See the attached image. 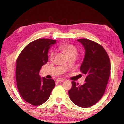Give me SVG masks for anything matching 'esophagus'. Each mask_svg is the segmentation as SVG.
<instances>
[{
	"instance_id": "1",
	"label": "esophagus",
	"mask_w": 124,
	"mask_h": 124,
	"mask_svg": "<svg viewBox=\"0 0 124 124\" xmlns=\"http://www.w3.org/2000/svg\"><path fill=\"white\" fill-rule=\"evenodd\" d=\"M64 80V79H63V78H57V79H56V82H60V81H63Z\"/></svg>"
}]
</instances>
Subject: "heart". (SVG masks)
Listing matches in <instances>:
<instances>
[{"mask_svg":"<svg viewBox=\"0 0 124 124\" xmlns=\"http://www.w3.org/2000/svg\"><path fill=\"white\" fill-rule=\"evenodd\" d=\"M60 49H61L62 51L64 52V54L67 56L68 57H69L72 56H76L77 55L78 51L77 48H76L74 46L72 45H63L60 46L59 47ZM55 51H52L50 54V59H53L55 56Z\"/></svg>","mask_w":124,"mask_h":124,"instance_id":"obj_1","label":"heart"}]
</instances>
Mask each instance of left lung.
I'll return each instance as SVG.
<instances>
[{
    "label": "left lung",
    "mask_w": 124,
    "mask_h": 124,
    "mask_svg": "<svg viewBox=\"0 0 124 124\" xmlns=\"http://www.w3.org/2000/svg\"><path fill=\"white\" fill-rule=\"evenodd\" d=\"M85 50L80 70L86 76L85 83L79 86L73 81L68 91L71 101L77 106L87 108L95 104L102 98L109 79L111 63L104 48L87 39H79Z\"/></svg>",
    "instance_id": "1"
}]
</instances>
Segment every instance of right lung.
Returning <instances> with one entry per match:
<instances>
[{
	"instance_id": "obj_1",
	"label": "right lung",
	"mask_w": 124,
	"mask_h": 124,
	"mask_svg": "<svg viewBox=\"0 0 124 124\" xmlns=\"http://www.w3.org/2000/svg\"><path fill=\"white\" fill-rule=\"evenodd\" d=\"M56 40L38 39L28 44L16 61V79L22 98L33 106L46 101L55 86L54 79L42 78L40 69L48 62V52Z\"/></svg>"
}]
</instances>
